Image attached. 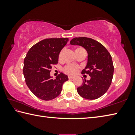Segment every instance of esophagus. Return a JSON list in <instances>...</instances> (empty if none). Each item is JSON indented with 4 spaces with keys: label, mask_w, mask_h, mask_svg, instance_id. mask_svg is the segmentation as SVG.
<instances>
[{
    "label": "esophagus",
    "mask_w": 135,
    "mask_h": 135,
    "mask_svg": "<svg viewBox=\"0 0 135 135\" xmlns=\"http://www.w3.org/2000/svg\"><path fill=\"white\" fill-rule=\"evenodd\" d=\"M68 79H74V77L73 76H68Z\"/></svg>",
    "instance_id": "obj_1"
}]
</instances>
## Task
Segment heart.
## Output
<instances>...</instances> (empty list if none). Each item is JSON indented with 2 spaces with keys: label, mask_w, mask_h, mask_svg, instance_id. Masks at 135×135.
<instances>
[{
  "label": "heart",
  "mask_w": 135,
  "mask_h": 135,
  "mask_svg": "<svg viewBox=\"0 0 135 135\" xmlns=\"http://www.w3.org/2000/svg\"><path fill=\"white\" fill-rule=\"evenodd\" d=\"M77 49H83L82 48H78ZM62 51H61L59 54V58H61V56H62ZM79 70V67L77 65H74V64H68L65 66V67L64 68L63 71L65 74H67L68 75H70V76H73V75H75L78 73Z\"/></svg>",
  "instance_id": "1"
}]
</instances>
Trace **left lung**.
Wrapping results in <instances>:
<instances>
[{
	"label": "left lung",
	"mask_w": 135,
	"mask_h": 135,
	"mask_svg": "<svg viewBox=\"0 0 135 135\" xmlns=\"http://www.w3.org/2000/svg\"><path fill=\"white\" fill-rule=\"evenodd\" d=\"M71 45L83 47L88 52V62L82 74L90 77L83 80L77 88V92L87 99H96L106 93L113 77L114 66L110 54L101 43L91 38L75 37L70 41Z\"/></svg>",
	"instance_id": "obj_1"
}]
</instances>
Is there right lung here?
<instances>
[{
  "instance_id": "right-lung-1",
  "label": "right lung",
  "mask_w": 135,
  "mask_h": 135,
  "mask_svg": "<svg viewBox=\"0 0 135 135\" xmlns=\"http://www.w3.org/2000/svg\"><path fill=\"white\" fill-rule=\"evenodd\" d=\"M68 41V38H46L32 46L24 59L23 73L29 89L37 98L49 100L56 98L62 90L68 76L61 73L52 79L50 75L59 54Z\"/></svg>"
}]
</instances>
